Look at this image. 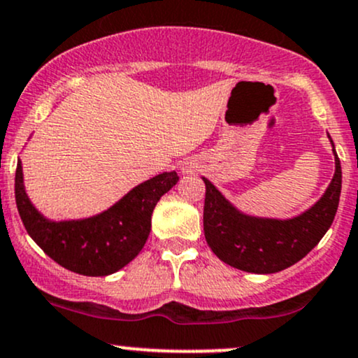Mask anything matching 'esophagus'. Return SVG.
Here are the masks:
<instances>
[{
    "label": "esophagus",
    "instance_id": "1",
    "mask_svg": "<svg viewBox=\"0 0 358 358\" xmlns=\"http://www.w3.org/2000/svg\"><path fill=\"white\" fill-rule=\"evenodd\" d=\"M187 171H188V166H187Z\"/></svg>",
    "mask_w": 358,
    "mask_h": 358
}]
</instances>
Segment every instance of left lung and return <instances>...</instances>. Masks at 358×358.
I'll return each mask as SVG.
<instances>
[{
	"instance_id": "obj_1",
	"label": "left lung",
	"mask_w": 358,
	"mask_h": 358,
	"mask_svg": "<svg viewBox=\"0 0 358 358\" xmlns=\"http://www.w3.org/2000/svg\"><path fill=\"white\" fill-rule=\"evenodd\" d=\"M331 141V139H329ZM335 155V175L324 195L292 219L243 214L207 178L203 234L215 257L250 273H275L289 268L311 251L335 219L341 192V164Z\"/></svg>"
}]
</instances>
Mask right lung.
I'll return each mask as SVG.
<instances>
[{"label":"right lung","instance_id":"obj_1","mask_svg":"<svg viewBox=\"0 0 358 358\" xmlns=\"http://www.w3.org/2000/svg\"><path fill=\"white\" fill-rule=\"evenodd\" d=\"M178 182L164 171L132 188L119 202L93 217L50 221L30 202L23 187L22 161L15 173V200L30 238L64 268L88 277H105L124 268L146 245L158 200Z\"/></svg>","mask_w":358,"mask_h":358}]
</instances>
